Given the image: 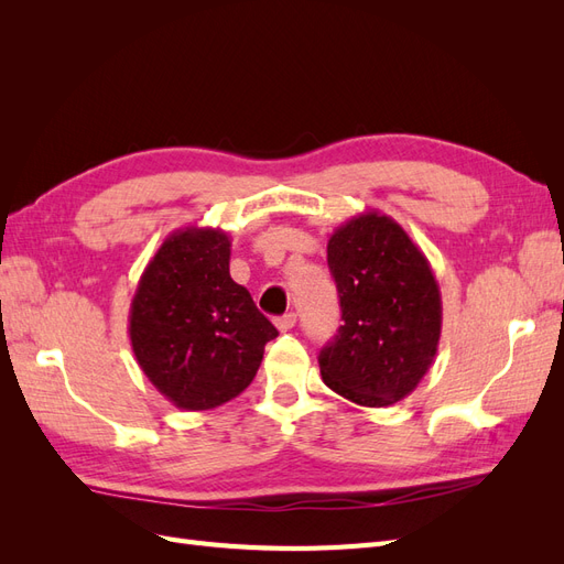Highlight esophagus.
<instances>
[{"label":"esophagus","instance_id":"esophagus-1","mask_svg":"<svg viewBox=\"0 0 564 564\" xmlns=\"http://www.w3.org/2000/svg\"><path fill=\"white\" fill-rule=\"evenodd\" d=\"M275 324H278V329H280V332L294 329V327H296V313H286V315L278 317V319H275Z\"/></svg>","mask_w":564,"mask_h":564}]
</instances>
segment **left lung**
Returning a JSON list of instances; mask_svg holds the SVG:
<instances>
[{
  "label": "left lung",
  "instance_id": "1",
  "mask_svg": "<svg viewBox=\"0 0 564 564\" xmlns=\"http://www.w3.org/2000/svg\"><path fill=\"white\" fill-rule=\"evenodd\" d=\"M340 319L319 350V373L340 398L360 406L404 400L431 369L442 299L429 259L386 214L365 212L329 237Z\"/></svg>",
  "mask_w": 564,
  "mask_h": 564
}]
</instances>
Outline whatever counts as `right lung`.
<instances>
[{"instance_id":"obj_1","label":"right lung","mask_w":564,"mask_h":564,"mask_svg":"<svg viewBox=\"0 0 564 564\" xmlns=\"http://www.w3.org/2000/svg\"><path fill=\"white\" fill-rule=\"evenodd\" d=\"M275 336L251 294L230 278V237L218 228L187 226L169 235L131 299L135 362L185 412L240 395Z\"/></svg>"}]
</instances>
